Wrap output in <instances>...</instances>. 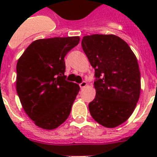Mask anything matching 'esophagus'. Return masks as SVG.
Masks as SVG:
<instances>
[{"instance_id":"esophagus-1","label":"esophagus","mask_w":157,"mask_h":157,"mask_svg":"<svg viewBox=\"0 0 157 157\" xmlns=\"http://www.w3.org/2000/svg\"><path fill=\"white\" fill-rule=\"evenodd\" d=\"M86 85H87V83H86V81H82V82H81V83L80 84L79 86H80V87H81V88L82 89V88H84V87H86Z\"/></svg>"}]
</instances>
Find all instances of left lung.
<instances>
[{
    "instance_id": "1",
    "label": "left lung",
    "mask_w": 157,
    "mask_h": 157,
    "mask_svg": "<svg viewBox=\"0 0 157 157\" xmlns=\"http://www.w3.org/2000/svg\"><path fill=\"white\" fill-rule=\"evenodd\" d=\"M81 46L94 68L95 98L89 103L98 124L114 128L132 115L140 95V71L128 44L115 35L84 36Z\"/></svg>"
}]
</instances>
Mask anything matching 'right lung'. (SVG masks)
<instances>
[{
    "label": "right lung",
    "mask_w": 157,
    "mask_h": 157,
    "mask_svg": "<svg viewBox=\"0 0 157 157\" xmlns=\"http://www.w3.org/2000/svg\"><path fill=\"white\" fill-rule=\"evenodd\" d=\"M79 41V36L36 40L18 60L17 94L26 113L42 129H56L70 115L80 86L66 80L64 58Z\"/></svg>",
    "instance_id": "add662e5"
}]
</instances>
